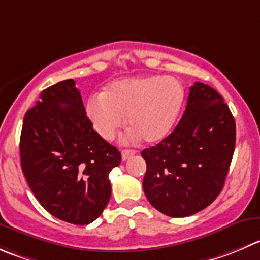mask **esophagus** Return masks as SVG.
I'll return each mask as SVG.
<instances>
[{
	"instance_id": "34e87169",
	"label": "esophagus",
	"mask_w": 260,
	"mask_h": 260,
	"mask_svg": "<svg viewBox=\"0 0 260 260\" xmlns=\"http://www.w3.org/2000/svg\"><path fill=\"white\" fill-rule=\"evenodd\" d=\"M136 153L135 150H123L122 151V160L125 161L128 160V158L131 157V156H133Z\"/></svg>"
}]
</instances>
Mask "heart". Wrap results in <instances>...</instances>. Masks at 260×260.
<instances>
[{
    "label": "heart",
    "instance_id": "heart-1",
    "mask_svg": "<svg viewBox=\"0 0 260 260\" xmlns=\"http://www.w3.org/2000/svg\"><path fill=\"white\" fill-rule=\"evenodd\" d=\"M183 103L184 87L175 77H132L113 82L102 96L91 98L86 113L104 140H112L127 117L132 137L156 143L171 132Z\"/></svg>",
    "mask_w": 260,
    "mask_h": 260
}]
</instances>
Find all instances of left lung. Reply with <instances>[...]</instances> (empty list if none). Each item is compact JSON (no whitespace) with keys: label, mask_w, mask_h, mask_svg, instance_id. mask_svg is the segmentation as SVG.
Returning <instances> with one entry per match:
<instances>
[{"label":"left lung","mask_w":260,"mask_h":260,"mask_svg":"<svg viewBox=\"0 0 260 260\" xmlns=\"http://www.w3.org/2000/svg\"><path fill=\"white\" fill-rule=\"evenodd\" d=\"M235 141V119L223 98L196 82L175 129L141 152L147 165L143 190L148 202L170 217H186L210 206L223 188Z\"/></svg>","instance_id":"8db88e82"}]
</instances>
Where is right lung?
I'll return each instance as SVG.
<instances>
[{
    "instance_id": "right-lung-1",
    "label": "right lung",
    "mask_w": 260,
    "mask_h": 260,
    "mask_svg": "<svg viewBox=\"0 0 260 260\" xmlns=\"http://www.w3.org/2000/svg\"><path fill=\"white\" fill-rule=\"evenodd\" d=\"M20 158L30 189L50 215L87 225L107 207L109 173L122 156L92 128L81 94L70 79L43 90L26 112Z\"/></svg>"
}]
</instances>
